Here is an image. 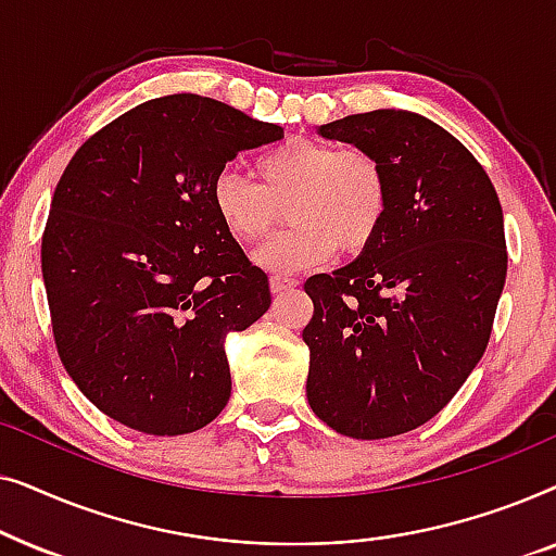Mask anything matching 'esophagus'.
Masks as SVG:
<instances>
[{
    "mask_svg": "<svg viewBox=\"0 0 556 556\" xmlns=\"http://www.w3.org/2000/svg\"><path fill=\"white\" fill-rule=\"evenodd\" d=\"M295 286H299V280L291 278V276H280V273H276V276H270V291L273 293L293 291Z\"/></svg>",
    "mask_w": 556,
    "mask_h": 556,
    "instance_id": "obj_1",
    "label": "esophagus"
}]
</instances>
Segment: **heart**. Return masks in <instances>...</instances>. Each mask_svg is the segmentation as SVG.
I'll return each mask as SVG.
<instances>
[{
  "label": "heart",
  "instance_id": "1",
  "mask_svg": "<svg viewBox=\"0 0 556 556\" xmlns=\"http://www.w3.org/2000/svg\"><path fill=\"white\" fill-rule=\"evenodd\" d=\"M257 185L225 169L210 185L212 210L240 245H257L276 230L283 210L291 227L255 253L268 270L293 273L329 261L333 250L359 255L382 232L390 177L367 149L288 139L255 162Z\"/></svg>",
  "mask_w": 556,
  "mask_h": 556
}]
</instances>
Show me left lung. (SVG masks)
Masks as SVG:
<instances>
[{"label":"left lung","mask_w":556,"mask_h":556,"mask_svg":"<svg viewBox=\"0 0 556 556\" xmlns=\"http://www.w3.org/2000/svg\"><path fill=\"white\" fill-rule=\"evenodd\" d=\"M318 134L384 164L390 210L354 263L303 283L314 301L308 405L346 438L402 435L453 400L489 346L508 263L504 212L476 156L430 118L384 109Z\"/></svg>","instance_id":"1"}]
</instances>
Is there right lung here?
<instances>
[{"label": "right lung", "instance_id": "add662e5", "mask_svg": "<svg viewBox=\"0 0 556 556\" xmlns=\"http://www.w3.org/2000/svg\"><path fill=\"white\" fill-rule=\"evenodd\" d=\"M283 128L215 98H154L75 151L42 232L60 362L93 405L149 435L204 428L230 400L223 341L270 306L268 276L210 185Z\"/></svg>", "mask_w": 556, "mask_h": 556}]
</instances>
